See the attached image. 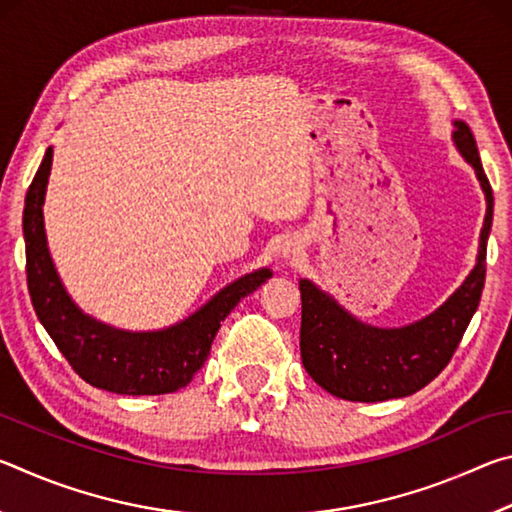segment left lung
<instances>
[{
  "label": "left lung",
  "instance_id": "left-lung-1",
  "mask_svg": "<svg viewBox=\"0 0 512 512\" xmlns=\"http://www.w3.org/2000/svg\"><path fill=\"white\" fill-rule=\"evenodd\" d=\"M454 142L472 164L488 210L481 230L479 262L452 298L431 316L409 327L363 325L309 280H300L302 323L300 357L309 377L327 393L350 402H384L413 395L436 379L452 361L479 307L485 282V250L492 228V187L485 176L474 135L465 121H454Z\"/></svg>",
  "mask_w": 512,
  "mask_h": 512
}]
</instances>
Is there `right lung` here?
<instances>
[{
	"instance_id": "add662e5",
	"label": "right lung",
	"mask_w": 512,
	"mask_h": 512,
	"mask_svg": "<svg viewBox=\"0 0 512 512\" xmlns=\"http://www.w3.org/2000/svg\"><path fill=\"white\" fill-rule=\"evenodd\" d=\"M51 146L24 198L27 284L36 316L76 375L119 395H164L187 386L210 357L223 318L271 277L268 268L232 282L183 323L162 332H121L85 316L67 296L51 262L42 203L51 171Z\"/></svg>"
}]
</instances>
